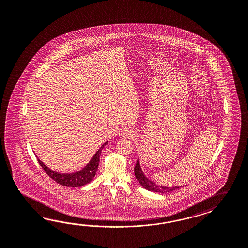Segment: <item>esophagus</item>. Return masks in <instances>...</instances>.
<instances>
[{
  "mask_svg": "<svg viewBox=\"0 0 248 248\" xmlns=\"http://www.w3.org/2000/svg\"><path fill=\"white\" fill-rule=\"evenodd\" d=\"M122 136L125 137V138H133L134 137V133H133V130L128 129V128H124L122 131Z\"/></svg>",
  "mask_w": 248,
  "mask_h": 248,
  "instance_id": "esophagus-1",
  "label": "esophagus"
}]
</instances>
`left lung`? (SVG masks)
<instances>
[{
	"label": "left lung",
	"instance_id": "obj_1",
	"mask_svg": "<svg viewBox=\"0 0 248 248\" xmlns=\"http://www.w3.org/2000/svg\"><path fill=\"white\" fill-rule=\"evenodd\" d=\"M134 174H135V176H136V179L139 181L140 184L141 185V186L145 188L147 190H149V191L156 192V193H169V192H171V191H174L175 189H179V188L181 187V186L167 187V186H158V185H156L155 183L151 181L143 174L141 168H140V165L139 159L137 160L136 165L134 167Z\"/></svg>",
	"mask_w": 248,
	"mask_h": 248
}]
</instances>
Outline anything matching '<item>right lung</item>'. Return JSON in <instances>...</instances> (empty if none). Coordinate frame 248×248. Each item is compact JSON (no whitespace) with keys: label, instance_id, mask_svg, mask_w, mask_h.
<instances>
[{"label":"right lung","instance_id":"obj_1","mask_svg":"<svg viewBox=\"0 0 248 248\" xmlns=\"http://www.w3.org/2000/svg\"><path fill=\"white\" fill-rule=\"evenodd\" d=\"M107 144H108V141L100 147V149L95 153V155L91 158V161L86 165L85 168H83L79 172H75L73 174H60L58 172H55L54 170H51L47 168L38 157H36V158H37V161L39 165L45 170V172L54 181L60 184L62 186H67V187H79V186H83L85 185H87L94 178V176L97 173V169H98L100 153L102 151L104 146L107 145Z\"/></svg>","mask_w":248,"mask_h":248}]
</instances>
